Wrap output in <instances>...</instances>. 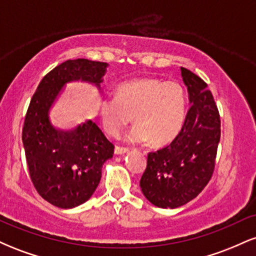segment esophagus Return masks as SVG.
<instances>
[{
    "label": "esophagus",
    "instance_id": "obj_1",
    "mask_svg": "<svg viewBox=\"0 0 256 256\" xmlns=\"http://www.w3.org/2000/svg\"><path fill=\"white\" fill-rule=\"evenodd\" d=\"M114 152H116V155H122V154H126V152H128V149L116 146V149H114Z\"/></svg>",
    "mask_w": 256,
    "mask_h": 256
}]
</instances>
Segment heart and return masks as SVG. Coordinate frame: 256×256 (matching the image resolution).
Returning a JSON list of instances; mask_svg holds the SVG:
<instances>
[{"label":"heart","instance_id":"obj_1","mask_svg":"<svg viewBox=\"0 0 256 256\" xmlns=\"http://www.w3.org/2000/svg\"><path fill=\"white\" fill-rule=\"evenodd\" d=\"M186 98L177 82L140 78L116 88V98L100 102V116L107 134L118 137L132 119L136 124L126 134L130 143L154 146L170 143L180 132L185 119Z\"/></svg>","mask_w":256,"mask_h":256}]
</instances>
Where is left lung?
<instances>
[{"label":"left lung","mask_w":256,"mask_h":256,"mask_svg":"<svg viewBox=\"0 0 256 256\" xmlns=\"http://www.w3.org/2000/svg\"><path fill=\"white\" fill-rule=\"evenodd\" d=\"M189 95V110L177 137L148 154L140 185L150 204L160 208L186 204L208 184L220 140V116L213 95L198 76L180 67Z\"/></svg>","instance_id":"left-lung-1"}]
</instances>
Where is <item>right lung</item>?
I'll use <instances>...</instances> for the list:
<instances>
[{"mask_svg": "<svg viewBox=\"0 0 256 256\" xmlns=\"http://www.w3.org/2000/svg\"><path fill=\"white\" fill-rule=\"evenodd\" d=\"M107 67L88 58L64 61L44 76L28 106L22 128L28 172L37 192L58 208H74L92 196L114 146L92 120L61 130L52 124L49 112L68 83H89L102 94Z\"/></svg>", "mask_w": 256, "mask_h": 256, "instance_id": "obj_1", "label": "right lung"}]
</instances>
